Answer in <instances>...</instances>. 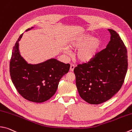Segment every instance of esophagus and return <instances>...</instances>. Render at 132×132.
Segmentation results:
<instances>
[{"label":"esophagus","instance_id":"esophagus-1","mask_svg":"<svg viewBox=\"0 0 132 132\" xmlns=\"http://www.w3.org/2000/svg\"><path fill=\"white\" fill-rule=\"evenodd\" d=\"M74 68H75V66H74V64H70V70L71 71H73L74 70Z\"/></svg>","mask_w":132,"mask_h":132}]
</instances>
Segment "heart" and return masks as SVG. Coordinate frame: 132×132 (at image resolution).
<instances>
[{
  "instance_id": "heart-1",
  "label": "heart",
  "mask_w": 132,
  "mask_h": 132,
  "mask_svg": "<svg viewBox=\"0 0 132 132\" xmlns=\"http://www.w3.org/2000/svg\"><path fill=\"white\" fill-rule=\"evenodd\" d=\"M71 47L78 50L76 58L78 61L87 62L91 61L99 52L101 41L97 37H92L89 34H85L77 37L71 43Z\"/></svg>"
}]
</instances>
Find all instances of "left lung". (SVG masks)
<instances>
[{
  "label": "left lung",
  "mask_w": 132,
  "mask_h": 132,
  "mask_svg": "<svg viewBox=\"0 0 132 132\" xmlns=\"http://www.w3.org/2000/svg\"><path fill=\"white\" fill-rule=\"evenodd\" d=\"M108 30L111 38L106 48L74 69L79 95L91 104L106 102L118 92L128 70L126 46L116 31Z\"/></svg>",
  "instance_id": "left-lung-1"
}]
</instances>
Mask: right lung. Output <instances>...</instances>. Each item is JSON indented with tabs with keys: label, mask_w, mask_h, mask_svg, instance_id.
<instances>
[{
	"label": "right lung",
	"mask_w": 132,
	"mask_h": 132,
	"mask_svg": "<svg viewBox=\"0 0 132 132\" xmlns=\"http://www.w3.org/2000/svg\"><path fill=\"white\" fill-rule=\"evenodd\" d=\"M22 35L23 33L20 36L13 47L10 62L12 82L25 99L35 103L44 102L55 93L60 80L68 73L70 64L55 59L37 64H28L19 52V42Z\"/></svg>",
	"instance_id": "obj_1"
}]
</instances>
